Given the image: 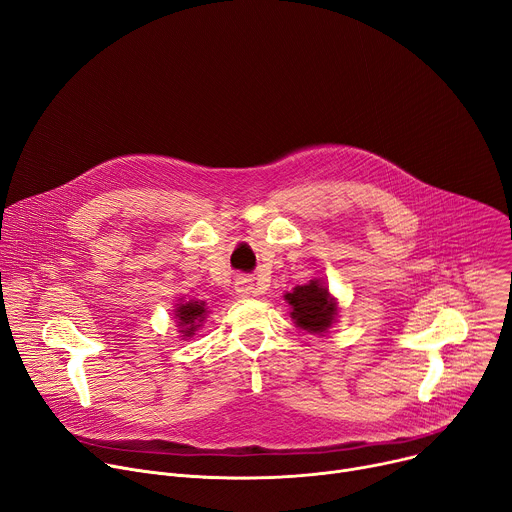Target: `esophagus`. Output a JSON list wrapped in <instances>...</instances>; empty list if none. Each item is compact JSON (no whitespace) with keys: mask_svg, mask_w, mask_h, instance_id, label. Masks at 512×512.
Instances as JSON below:
<instances>
[{"mask_svg":"<svg viewBox=\"0 0 512 512\" xmlns=\"http://www.w3.org/2000/svg\"><path fill=\"white\" fill-rule=\"evenodd\" d=\"M234 290H236V294H241V296H251V294H255V284H253L251 278H236Z\"/></svg>","mask_w":512,"mask_h":512,"instance_id":"esophagus-1","label":"esophagus"}]
</instances>
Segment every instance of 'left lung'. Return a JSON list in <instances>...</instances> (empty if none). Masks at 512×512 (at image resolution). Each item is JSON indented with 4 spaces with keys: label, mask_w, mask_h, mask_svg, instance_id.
<instances>
[{
    "label": "left lung",
    "mask_w": 512,
    "mask_h": 512,
    "mask_svg": "<svg viewBox=\"0 0 512 512\" xmlns=\"http://www.w3.org/2000/svg\"><path fill=\"white\" fill-rule=\"evenodd\" d=\"M292 306V319L300 329L311 333H325L337 315V304L329 296V290L319 284V280H311L304 286H296L292 292L284 296Z\"/></svg>",
    "instance_id": "8db88e82"
}]
</instances>
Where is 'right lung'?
<instances>
[{
    "label": "right lung",
    "mask_w": 512,
    "mask_h": 512,
    "mask_svg": "<svg viewBox=\"0 0 512 512\" xmlns=\"http://www.w3.org/2000/svg\"><path fill=\"white\" fill-rule=\"evenodd\" d=\"M175 317H177V323L181 327L183 337H191L193 331L203 321V317H206V302L189 300L185 304H179L175 309Z\"/></svg>",
    "instance_id": "add662e5"
}]
</instances>
